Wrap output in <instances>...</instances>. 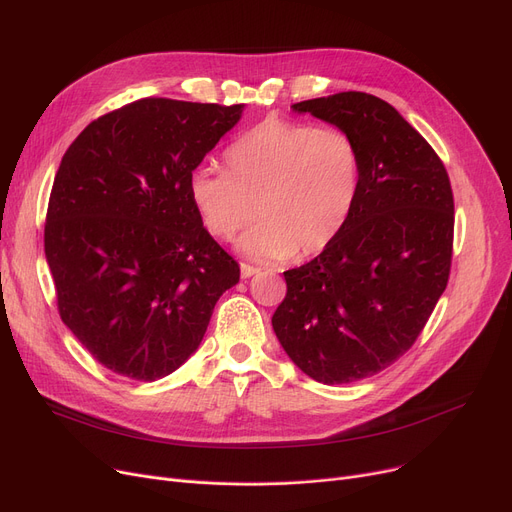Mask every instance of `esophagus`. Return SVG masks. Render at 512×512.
I'll list each match as a JSON object with an SVG mask.
<instances>
[{
  "mask_svg": "<svg viewBox=\"0 0 512 512\" xmlns=\"http://www.w3.org/2000/svg\"><path fill=\"white\" fill-rule=\"evenodd\" d=\"M255 274H259V267L249 265V263H242V265H240V276H242V280H247V278H251V276H255Z\"/></svg>",
  "mask_w": 512,
  "mask_h": 512,
  "instance_id": "obj_1",
  "label": "esophagus"
}]
</instances>
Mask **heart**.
<instances>
[{
  "label": "heart",
  "instance_id": "heart-1",
  "mask_svg": "<svg viewBox=\"0 0 512 512\" xmlns=\"http://www.w3.org/2000/svg\"><path fill=\"white\" fill-rule=\"evenodd\" d=\"M224 159L228 172L197 166L188 195L218 240H232L259 218L240 251L261 261L307 259L328 249L361 193V149L336 126L265 118L236 137Z\"/></svg>",
  "mask_w": 512,
  "mask_h": 512
}]
</instances>
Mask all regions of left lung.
I'll list each match as a JSON object with an SVG mask.
<instances>
[{"instance_id": "1", "label": "left lung", "mask_w": 512, "mask_h": 512, "mask_svg": "<svg viewBox=\"0 0 512 512\" xmlns=\"http://www.w3.org/2000/svg\"><path fill=\"white\" fill-rule=\"evenodd\" d=\"M292 110L351 134L363 182L332 245L284 272L272 326L309 378L348 384L405 355L442 297L454 238L450 178L432 145L380 97L346 91Z\"/></svg>"}]
</instances>
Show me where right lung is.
<instances>
[{
    "instance_id": "right-lung-1",
    "label": "right lung",
    "mask_w": 512,
    "mask_h": 512,
    "mask_svg": "<svg viewBox=\"0 0 512 512\" xmlns=\"http://www.w3.org/2000/svg\"><path fill=\"white\" fill-rule=\"evenodd\" d=\"M240 112L145 97L93 120L62 157L43 236L58 311L128 380L176 371L240 278L188 195V176Z\"/></svg>"
}]
</instances>
